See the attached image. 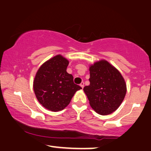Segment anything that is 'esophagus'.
Wrapping results in <instances>:
<instances>
[{
	"label": "esophagus",
	"mask_w": 151,
	"mask_h": 151,
	"mask_svg": "<svg viewBox=\"0 0 151 151\" xmlns=\"http://www.w3.org/2000/svg\"><path fill=\"white\" fill-rule=\"evenodd\" d=\"M80 86L81 87V88H83V87H84V83L83 82H81V83H80Z\"/></svg>",
	"instance_id": "obj_1"
}]
</instances>
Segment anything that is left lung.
Masks as SVG:
<instances>
[{
    "instance_id": "8db88e82",
    "label": "left lung",
    "mask_w": 151,
    "mask_h": 151,
    "mask_svg": "<svg viewBox=\"0 0 151 151\" xmlns=\"http://www.w3.org/2000/svg\"><path fill=\"white\" fill-rule=\"evenodd\" d=\"M89 86L83 91L94 111L102 115L112 113L123 102L127 86L122 75L114 66L102 60L89 67Z\"/></svg>"
}]
</instances>
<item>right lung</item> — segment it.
Returning a JSON list of instances; mask_svg holds the SVG:
<instances>
[{
	"instance_id": "add662e5",
	"label": "right lung",
	"mask_w": 151,
	"mask_h": 151,
	"mask_svg": "<svg viewBox=\"0 0 151 151\" xmlns=\"http://www.w3.org/2000/svg\"><path fill=\"white\" fill-rule=\"evenodd\" d=\"M68 64L67 59L57 55L44 63L34 78L33 88L37 99L52 111L64 109L76 92L81 89L66 71Z\"/></svg>"
}]
</instances>
